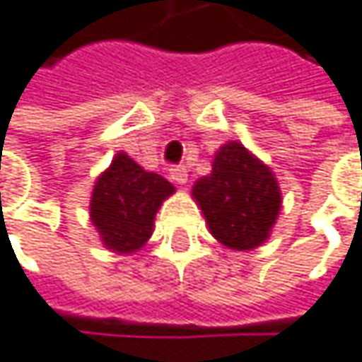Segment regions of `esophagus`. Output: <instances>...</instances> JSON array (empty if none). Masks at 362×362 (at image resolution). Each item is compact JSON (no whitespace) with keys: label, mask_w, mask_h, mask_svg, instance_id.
<instances>
[{"label":"esophagus","mask_w":362,"mask_h":362,"mask_svg":"<svg viewBox=\"0 0 362 362\" xmlns=\"http://www.w3.org/2000/svg\"><path fill=\"white\" fill-rule=\"evenodd\" d=\"M170 178L176 182V184H186L188 180V172L184 165H172L170 168Z\"/></svg>","instance_id":"34e87169"}]
</instances>
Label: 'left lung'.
I'll return each instance as SVG.
<instances>
[{
    "label": "left lung",
    "mask_w": 362,
    "mask_h": 362,
    "mask_svg": "<svg viewBox=\"0 0 362 362\" xmlns=\"http://www.w3.org/2000/svg\"><path fill=\"white\" fill-rule=\"evenodd\" d=\"M192 197L211 234L234 250L261 247L281 207L272 170L240 143H228L215 153L214 172L194 184Z\"/></svg>",
    "instance_id": "left-lung-1"
}]
</instances>
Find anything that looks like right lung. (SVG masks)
I'll use <instances>...</instances> for the list:
<instances>
[{
  "label": "right lung",
  "mask_w": 362,
  "mask_h": 362,
  "mask_svg": "<svg viewBox=\"0 0 362 362\" xmlns=\"http://www.w3.org/2000/svg\"><path fill=\"white\" fill-rule=\"evenodd\" d=\"M174 186L159 174L145 172L128 155L117 153L107 172L95 182L90 219L103 245L114 252H132L148 240L153 219Z\"/></svg>",
  "instance_id": "add662e5"
}]
</instances>
